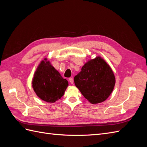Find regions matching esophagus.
<instances>
[{"label":"esophagus","instance_id":"1","mask_svg":"<svg viewBox=\"0 0 147 147\" xmlns=\"http://www.w3.org/2000/svg\"><path fill=\"white\" fill-rule=\"evenodd\" d=\"M69 82H70V83H71V84H74V79H73V78L72 77H70V78H69Z\"/></svg>","mask_w":147,"mask_h":147}]
</instances>
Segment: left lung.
Wrapping results in <instances>:
<instances>
[{
  "instance_id": "left-lung-1",
  "label": "left lung",
  "mask_w": 147,
  "mask_h": 147,
  "mask_svg": "<svg viewBox=\"0 0 147 147\" xmlns=\"http://www.w3.org/2000/svg\"><path fill=\"white\" fill-rule=\"evenodd\" d=\"M75 84L91 104L105 101L113 91L115 77L106 62L97 56L89 61L74 77Z\"/></svg>"
}]
</instances>
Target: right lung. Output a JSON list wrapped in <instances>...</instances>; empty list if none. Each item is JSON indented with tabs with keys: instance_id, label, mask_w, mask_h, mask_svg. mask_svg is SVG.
<instances>
[{
	"instance_id": "1",
	"label": "right lung",
	"mask_w": 147,
	"mask_h": 147,
	"mask_svg": "<svg viewBox=\"0 0 147 147\" xmlns=\"http://www.w3.org/2000/svg\"><path fill=\"white\" fill-rule=\"evenodd\" d=\"M41 61L32 79V87L37 96L47 102H56L61 99L69 83L66 79L51 65L50 61Z\"/></svg>"
}]
</instances>
